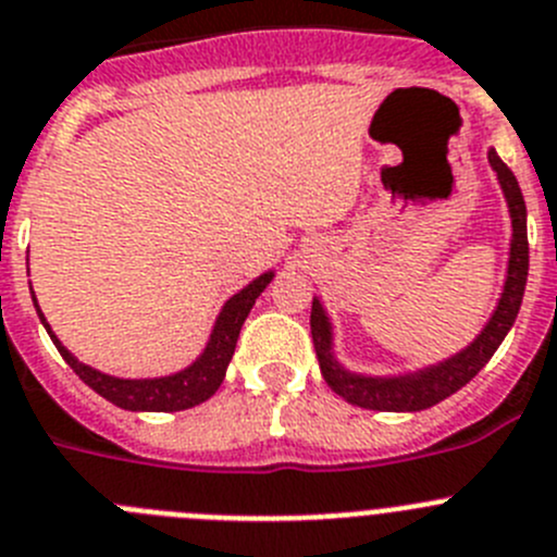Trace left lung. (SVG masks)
<instances>
[{"instance_id": "1", "label": "left lung", "mask_w": 557, "mask_h": 557, "mask_svg": "<svg viewBox=\"0 0 557 557\" xmlns=\"http://www.w3.org/2000/svg\"><path fill=\"white\" fill-rule=\"evenodd\" d=\"M490 168L495 170L497 184L506 197L508 216H511V244H508V267L503 280V294L497 299V308L492 310L490 321L483 324L475 341L461 351L450 355L448 360H440L434 366L418 368V371L393 373V376H371V373L349 371L335 357L332 346V321L324 302L313 296V310H310V332H313L315 357H319L321 373L326 384L335 389L343 401L355 404L362 409H376V412H420L434 404L454 396L456 389L465 387L497 351L503 337L517 321L522 308L524 283H528V211H524V197L519 189L511 170L503 164L495 148H490Z\"/></svg>"}]
</instances>
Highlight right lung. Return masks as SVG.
<instances>
[{"instance_id":"add662e5","label":"right lung","mask_w":557,"mask_h":557,"mask_svg":"<svg viewBox=\"0 0 557 557\" xmlns=\"http://www.w3.org/2000/svg\"><path fill=\"white\" fill-rule=\"evenodd\" d=\"M274 280V269L263 272L261 277H255L252 283L244 285L238 294H233L225 305H222L220 315L214 321V330L208 335L206 349L200 351L191 366L181 368V371L170 373V376H153V379H123V376H109V373L96 371V368L85 366V362L76 360L71 351L62 346L60 337L51 332L49 321H46L44 310H40L38 299L33 302L35 310L40 315V324L46 326L49 337L54 341L57 351L62 355V360L74 368L76 376L92 387L101 398L112 401L114 407L128 409V412H181V409H191L197 404L208 401L220 389L222 379H225L227 366H231V357L236 351L238 332L242 324L247 321L249 310H252L255 299L263 294L269 283Z\"/></svg>"}]
</instances>
